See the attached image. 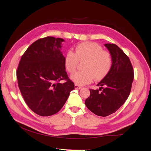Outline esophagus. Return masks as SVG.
<instances>
[{
  "mask_svg": "<svg viewBox=\"0 0 151 151\" xmlns=\"http://www.w3.org/2000/svg\"><path fill=\"white\" fill-rule=\"evenodd\" d=\"M75 89H81L82 88V86H79V85H78V84H75Z\"/></svg>",
  "mask_w": 151,
  "mask_h": 151,
  "instance_id": "esophagus-1",
  "label": "esophagus"
}]
</instances>
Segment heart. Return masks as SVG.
Masks as SVG:
<instances>
[{"instance_id":"obj_1","label":"heart","mask_w":151,"mask_h":151,"mask_svg":"<svg viewBox=\"0 0 151 151\" xmlns=\"http://www.w3.org/2000/svg\"><path fill=\"white\" fill-rule=\"evenodd\" d=\"M84 62L83 71L76 72L70 76L76 84L85 85L91 82L93 79L100 81L106 76L111 68L112 58L102 47L93 42H84L76 47L75 53L69 50L64 58L65 69L70 73L76 69L78 62Z\"/></svg>"}]
</instances>
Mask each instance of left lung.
I'll list each match as a JSON object with an SVG mask.
<instances>
[{
  "mask_svg": "<svg viewBox=\"0 0 151 151\" xmlns=\"http://www.w3.org/2000/svg\"><path fill=\"white\" fill-rule=\"evenodd\" d=\"M104 46L111 56V68L97 85L100 86L99 89H89L90 96L85 101L89 110L102 117L115 113L124 103L134 79L133 67L129 57L116 45L107 43Z\"/></svg>",
  "mask_w": 151,
  "mask_h": 151,
  "instance_id": "obj_1",
  "label": "left lung"
}]
</instances>
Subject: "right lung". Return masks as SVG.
Returning a JSON list of instances; mask_svg holds the SVG:
<instances>
[{
  "mask_svg": "<svg viewBox=\"0 0 151 151\" xmlns=\"http://www.w3.org/2000/svg\"><path fill=\"white\" fill-rule=\"evenodd\" d=\"M62 38L48 36L35 41L19 62L18 86L28 106L41 116L58 113L65 103L75 84L65 71L61 51ZM66 79L62 84L59 82Z\"/></svg>",
  "mask_w": 151,
  "mask_h": 151,
  "instance_id": "add662e5",
  "label": "right lung"
}]
</instances>
